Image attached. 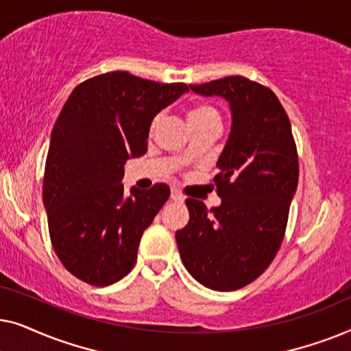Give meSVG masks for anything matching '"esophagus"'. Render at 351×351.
Returning <instances> with one entry per match:
<instances>
[{
    "instance_id": "esophagus-1",
    "label": "esophagus",
    "mask_w": 351,
    "mask_h": 351,
    "mask_svg": "<svg viewBox=\"0 0 351 351\" xmlns=\"http://www.w3.org/2000/svg\"><path fill=\"white\" fill-rule=\"evenodd\" d=\"M171 199L177 201V203H182V201H184L185 198H184V195H182L179 190H172L171 191Z\"/></svg>"
}]
</instances>
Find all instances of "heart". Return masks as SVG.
I'll return each instance as SVG.
<instances>
[{
  "label": "heart",
  "mask_w": 351,
  "mask_h": 351,
  "mask_svg": "<svg viewBox=\"0 0 351 351\" xmlns=\"http://www.w3.org/2000/svg\"><path fill=\"white\" fill-rule=\"evenodd\" d=\"M210 117H219L217 112H215V108L209 107V105H196L189 112V121H198V119H204V118H210ZM156 124V119L153 121V126ZM186 156H191L193 155V148H189L185 153Z\"/></svg>",
  "instance_id": "obj_1"
}]
</instances>
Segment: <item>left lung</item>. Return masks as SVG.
Returning <instances> with one entry per match:
<instances>
[{
  "instance_id": "left-lung-1",
  "label": "left lung",
  "mask_w": 351,
  "mask_h": 351,
  "mask_svg": "<svg viewBox=\"0 0 351 351\" xmlns=\"http://www.w3.org/2000/svg\"><path fill=\"white\" fill-rule=\"evenodd\" d=\"M190 89L227 100L232 129L214 177L222 203L208 210L186 199L190 220L176 241L196 281L234 291L261 276L281 246L299 182L297 148L285 108L265 86L227 76Z\"/></svg>"
}]
</instances>
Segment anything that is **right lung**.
Masks as SVG:
<instances>
[{
	"instance_id": "obj_1",
	"label": "right lung",
	"mask_w": 351,
	"mask_h": 351,
	"mask_svg": "<svg viewBox=\"0 0 351 351\" xmlns=\"http://www.w3.org/2000/svg\"><path fill=\"white\" fill-rule=\"evenodd\" d=\"M189 93L128 71L94 76L70 94L51 134L43 180L51 243L71 275L108 286L132 270L142 233L169 198L121 184L124 165L147 152L153 118Z\"/></svg>"
}]
</instances>
